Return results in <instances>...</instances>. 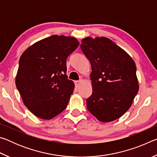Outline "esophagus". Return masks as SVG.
<instances>
[{
    "label": "esophagus",
    "mask_w": 157,
    "mask_h": 157,
    "mask_svg": "<svg viewBox=\"0 0 157 157\" xmlns=\"http://www.w3.org/2000/svg\"><path fill=\"white\" fill-rule=\"evenodd\" d=\"M82 83V80H79V81H76L75 82V86H76V87H79V86H80V84Z\"/></svg>",
    "instance_id": "1"
}]
</instances>
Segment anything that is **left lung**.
<instances>
[{"label": "left lung", "mask_w": 157, "mask_h": 157, "mask_svg": "<svg viewBox=\"0 0 157 157\" xmlns=\"http://www.w3.org/2000/svg\"><path fill=\"white\" fill-rule=\"evenodd\" d=\"M80 47L92 70L93 91L86 100L87 109L102 123L121 118L131 107L139 89L134 61L105 36H87Z\"/></svg>", "instance_id": "1"}]
</instances>
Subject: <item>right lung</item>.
Masks as SVG:
<instances>
[{
	"instance_id": "add662e5",
	"label": "right lung",
	"mask_w": 157,
	"mask_h": 157,
	"mask_svg": "<svg viewBox=\"0 0 157 157\" xmlns=\"http://www.w3.org/2000/svg\"><path fill=\"white\" fill-rule=\"evenodd\" d=\"M79 44L75 37L52 35L28 47L21 56L16 86L34 116L50 120L66 108L75 88L66 75V59Z\"/></svg>"
}]
</instances>
